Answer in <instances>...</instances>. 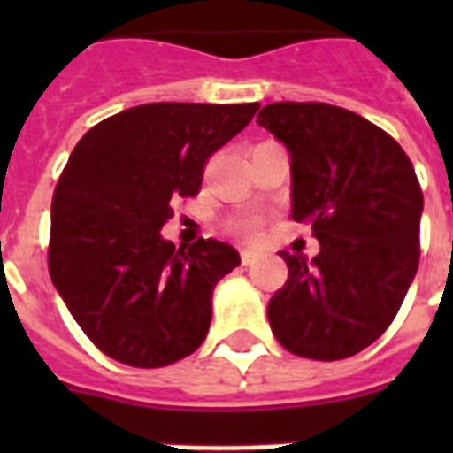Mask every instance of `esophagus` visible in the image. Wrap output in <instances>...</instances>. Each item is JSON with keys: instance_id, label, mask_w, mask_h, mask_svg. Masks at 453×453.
Instances as JSON below:
<instances>
[{"instance_id": "obj_1", "label": "esophagus", "mask_w": 453, "mask_h": 453, "mask_svg": "<svg viewBox=\"0 0 453 453\" xmlns=\"http://www.w3.org/2000/svg\"><path fill=\"white\" fill-rule=\"evenodd\" d=\"M256 258H258L256 251H251V249H242V265H251Z\"/></svg>"}]
</instances>
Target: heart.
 <instances>
[{"instance_id":"b5f03b06","label":"heart","mask_w":453,"mask_h":453,"mask_svg":"<svg viewBox=\"0 0 453 453\" xmlns=\"http://www.w3.org/2000/svg\"><path fill=\"white\" fill-rule=\"evenodd\" d=\"M230 233H234L237 237H244V240H254L258 234V220L256 219H237L230 223Z\"/></svg>"}]
</instances>
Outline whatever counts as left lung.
<instances>
[{
    "label": "left lung",
    "mask_w": 453,
    "mask_h": 453,
    "mask_svg": "<svg viewBox=\"0 0 453 453\" xmlns=\"http://www.w3.org/2000/svg\"><path fill=\"white\" fill-rule=\"evenodd\" d=\"M291 159V219L319 254L280 251L289 268L268 303L273 334L294 355L350 357L397 315L418 270L423 192L395 138L326 103H270L258 112Z\"/></svg>",
    "instance_id": "left-lung-1"
}]
</instances>
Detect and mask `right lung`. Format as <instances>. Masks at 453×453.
I'll return each mask as SVG.
<instances>
[{"label":"right lung","mask_w":453,"mask_h":453,"mask_svg":"<svg viewBox=\"0 0 453 453\" xmlns=\"http://www.w3.org/2000/svg\"><path fill=\"white\" fill-rule=\"evenodd\" d=\"M258 103H148L88 129L51 202L49 275L81 331L108 357L155 369L195 352L216 284L240 265L227 242L173 247L171 199L197 195L204 162Z\"/></svg>","instance_id":"add662e5"}]
</instances>
